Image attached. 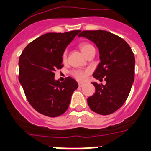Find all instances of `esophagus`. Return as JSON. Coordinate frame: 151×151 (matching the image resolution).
<instances>
[{
  "instance_id": "1",
  "label": "esophagus",
  "mask_w": 151,
  "mask_h": 151,
  "mask_svg": "<svg viewBox=\"0 0 151 151\" xmlns=\"http://www.w3.org/2000/svg\"><path fill=\"white\" fill-rule=\"evenodd\" d=\"M84 85H85V84L82 83V82H78V86H79V87H82Z\"/></svg>"
}]
</instances>
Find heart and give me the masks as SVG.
<instances>
[{"instance_id":"1","label":"heart","mask_w":151,"mask_h":151,"mask_svg":"<svg viewBox=\"0 0 151 151\" xmlns=\"http://www.w3.org/2000/svg\"><path fill=\"white\" fill-rule=\"evenodd\" d=\"M79 47H80L81 52L83 53L84 55H86V53L88 52V50L90 49L91 47H93V46L89 43H87V42H82L79 45ZM63 60L65 61L66 59V52H65L63 54ZM88 71L87 70H74L73 72V76L76 79H78L79 81H84L86 80L87 76H88Z\"/></svg>"}]
</instances>
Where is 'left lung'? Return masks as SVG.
I'll use <instances>...</instances> for the list:
<instances>
[{"instance_id":"left-lung-1","label":"left lung","mask_w":151,"mask_h":151,"mask_svg":"<svg viewBox=\"0 0 151 151\" xmlns=\"http://www.w3.org/2000/svg\"><path fill=\"white\" fill-rule=\"evenodd\" d=\"M78 37H85L98 48L100 60L93 78L106 81V85L93 82L96 92L87 99L90 109L101 115L115 112L126 101L134 82V54L126 41L107 31H83Z\"/></svg>"}]
</instances>
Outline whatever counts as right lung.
Returning <instances> with one entry per match:
<instances>
[{
    "label": "right lung",
    "mask_w": 151,
    "mask_h": 151,
    "mask_svg": "<svg viewBox=\"0 0 151 151\" xmlns=\"http://www.w3.org/2000/svg\"><path fill=\"white\" fill-rule=\"evenodd\" d=\"M80 32L42 35L30 42L19 57V83L30 104L44 116L63 115L78 88V82L70 77L63 82L55 80V72L63 66V53Z\"/></svg>",
    "instance_id": "add662e5"
}]
</instances>
